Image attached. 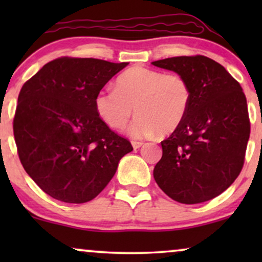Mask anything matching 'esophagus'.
Returning a JSON list of instances; mask_svg holds the SVG:
<instances>
[{
  "instance_id": "obj_1",
  "label": "esophagus",
  "mask_w": 262,
  "mask_h": 262,
  "mask_svg": "<svg viewBox=\"0 0 262 262\" xmlns=\"http://www.w3.org/2000/svg\"><path fill=\"white\" fill-rule=\"evenodd\" d=\"M143 145V142H137V141H132V146H134V149H139L141 146Z\"/></svg>"
}]
</instances>
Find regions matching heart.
Here are the masks:
<instances>
[{"label": "heart", "mask_w": 262, "mask_h": 262, "mask_svg": "<svg viewBox=\"0 0 262 262\" xmlns=\"http://www.w3.org/2000/svg\"><path fill=\"white\" fill-rule=\"evenodd\" d=\"M191 102L192 91L184 76L132 67L119 75L116 89L96 94L94 107L100 119L114 130L126 126L135 108L137 117L128 134L142 139L174 132L187 117Z\"/></svg>", "instance_id": "obj_1"}]
</instances>
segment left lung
<instances>
[{"label": "left lung", "mask_w": 262, "mask_h": 262, "mask_svg": "<svg viewBox=\"0 0 262 262\" xmlns=\"http://www.w3.org/2000/svg\"><path fill=\"white\" fill-rule=\"evenodd\" d=\"M151 64L184 76L192 91L184 123L161 142L162 157L154 179L175 202L199 204L216 198L236 180L245 162L250 134L245 93L224 67L205 56Z\"/></svg>", "instance_id": "obj_1"}]
</instances>
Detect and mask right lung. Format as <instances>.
Here are the masks:
<instances>
[{
  "label": "right lung",
  "mask_w": 262,
  "mask_h": 262,
  "mask_svg": "<svg viewBox=\"0 0 262 262\" xmlns=\"http://www.w3.org/2000/svg\"><path fill=\"white\" fill-rule=\"evenodd\" d=\"M126 66L63 57L23 85L14 137L25 170L46 194L70 204L94 199L134 150L94 107L96 94Z\"/></svg>",
  "instance_id": "obj_1"
}]
</instances>
